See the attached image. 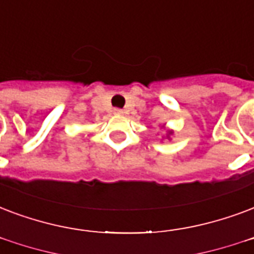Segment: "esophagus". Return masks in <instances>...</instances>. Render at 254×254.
<instances>
[{"instance_id": "1", "label": "esophagus", "mask_w": 254, "mask_h": 254, "mask_svg": "<svg viewBox=\"0 0 254 254\" xmlns=\"http://www.w3.org/2000/svg\"><path fill=\"white\" fill-rule=\"evenodd\" d=\"M113 112H114V114H123V113H124L123 110H121V109H117V108H116V109H114Z\"/></svg>"}]
</instances>
